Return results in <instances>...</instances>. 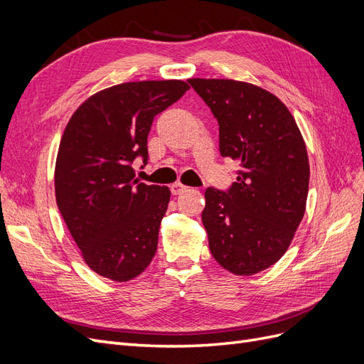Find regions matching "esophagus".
<instances>
[{"mask_svg": "<svg viewBox=\"0 0 364 364\" xmlns=\"http://www.w3.org/2000/svg\"><path fill=\"white\" fill-rule=\"evenodd\" d=\"M170 190H171V193H173L174 196H178V194H182V193L186 190V186L182 185L181 182H176V183H173V185L170 186Z\"/></svg>", "mask_w": 364, "mask_h": 364, "instance_id": "esophagus-1", "label": "esophagus"}]
</instances>
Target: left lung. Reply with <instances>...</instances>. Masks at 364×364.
Masks as SVG:
<instances>
[{
    "label": "left lung",
    "mask_w": 364,
    "mask_h": 364,
    "mask_svg": "<svg viewBox=\"0 0 364 364\" xmlns=\"http://www.w3.org/2000/svg\"><path fill=\"white\" fill-rule=\"evenodd\" d=\"M188 83L217 118L222 156L240 162L228 191H205L209 250L223 269L249 277L284 255L305 214V142L287 106L262 87L228 79Z\"/></svg>",
    "instance_id": "left-lung-1"
}]
</instances>
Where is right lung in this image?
<instances>
[{
	"mask_svg": "<svg viewBox=\"0 0 364 364\" xmlns=\"http://www.w3.org/2000/svg\"><path fill=\"white\" fill-rule=\"evenodd\" d=\"M190 90L182 80L129 82L94 94L65 129L54 171L59 211L91 270L136 278L156 253L170 190L135 179L153 118Z\"/></svg>",
	"mask_w": 364,
	"mask_h": 364,
	"instance_id": "right-lung-1",
	"label": "right lung"
}]
</instances>
